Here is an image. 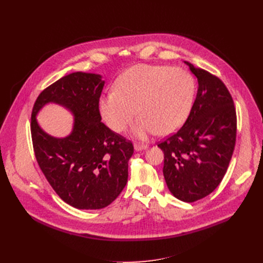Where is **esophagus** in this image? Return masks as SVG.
I'll return each instance as SVG.
<instances>
[{"instance_id":"34e87169","label":"esophagus","mask_w":263,"mask_h":263,"mask_svg":"<svg viewBox=\"0 0 263 263\" xmlns=\"http://www.w3.org/2000/svg\"><path fill=\"white\" fill-rule=\"evenodd\" d=\"M148 148L147 144H141V143H137L134 145V150L135 151H142V150H146Z\"/></svg>"}]
</instances>
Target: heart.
<instances>
[{
	"label": "heart",
	"mask_w": 263,
	"mask_h": 263,
	"mask_svg": "<svg viewBox=\"0 0 263 263\" xmlns=\"http://www.w3.org/2000/svg\"><path fill=\"white\" fill-rule=\"evenodd\" d=\"M196 92L195 80L189 72L170 66L135 65L115 82V91L99 100L100 114L114 132L129 126L139 139L158 132L171 134L180 128L192 109Z\"/></svg>",
	"instance_id": "heart-1"
}]
</instances>
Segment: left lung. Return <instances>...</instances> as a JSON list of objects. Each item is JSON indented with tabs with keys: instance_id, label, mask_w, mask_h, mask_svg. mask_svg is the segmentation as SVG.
Instances as JSON below:
<instances>
[{
	"instance_id": "8db88e82",
	"label": "left lung",
	"mask_w": 263,
	"mask_h": 263,
	"mask_svg": "<svg viewBox=\"0 0 263 263\" xmlns=\"http://www.w3.org/2000/svg\"><path fill=\"white\" fill-rule=\"evenodd\" d=\"M184 64L197 78L196 99L182 128L158 147L164 153L168 190L176 198L194 202L212 193L226 174L236 144L237 115L222 81Z\"/></svg>"
}]
</instances>
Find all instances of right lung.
<instances>
[{"label":"right lung","mask_w":263,"mask_h":263,"mask_svg":"<svg viewBox=\"0 0 263 263\" xmlns=\"http://www.w3.org/2000/svg\"><path fill=\"white\" fill-rule=\"evenodd\" d=\"M104 83L96 73L65 76L41 91L32 112V141L41 172L66 203L82 210L102 209L117 198L127 184L133 155L132 143L101 122ZM48 103L73 114L70 135L54 138L41 129L35 116Z\"/></svg>","instance_id":"1"}]
</instances>
